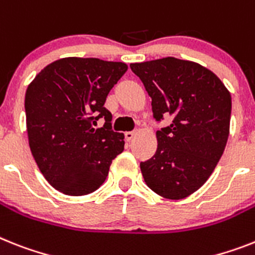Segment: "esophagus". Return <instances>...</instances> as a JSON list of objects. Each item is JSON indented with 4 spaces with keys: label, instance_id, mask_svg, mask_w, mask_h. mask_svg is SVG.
Listing matches in <instances>:
<instances>
[{
    "label": "esophagus",
    "instance_id": "34e87169",
    "mask_svg": "<svg viewBox=\"0 0 255 255\" xmlns=\"http://www.w3.org/2000/svg\"><path fill=\"white\" fill-rule=\"evenodd\" d=\"M124 136H126V140L127 141H131L133 140V137L136 136V131H128L124 133Z\"/></svg>",
    "mask_w": 255,
    "mask_h": 255
}]
</instances>
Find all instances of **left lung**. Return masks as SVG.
<instances>
[{
	"label": "left lung",
	"mask_w": 255,
	"mask_h": 255,
	"mask_svg": "<svg viewBox=\"0 0 255 255\" xmlns=\"http://www.w3.org/2000/svg\"><path fill=\"white\" fill-rule=\"evenodd\" d=\"M129 67L151 97L154 119L174 117L157 131V151L141 162V174L159 196L185 198L206 183L223 154L230 134V92L196 62L167 57Z\"/></svg>",
	"instance_id": "8db88e82"
}]
</instances>
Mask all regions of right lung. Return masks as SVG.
I'll return each mask as SVG.
<instances>
[{"instance_id": "add662e5", "label": "right lung", "mask_w": 255, "mask_h": 255, "mask_svg": "<svg viewBox=\"0 0 255 255\" xmlns=\"http://www.w3.org/2000/svg\"><path fill=\"white\" fill-rule=\"evenodd\" d=\"M123 62L68 57L36 75L24 100L32 155L51 187L84 196L101 187L124 150V134L111 129L105 101L127 71ZM105 119L96 128L98 119Z\"/></svg>"}]
</instances>
